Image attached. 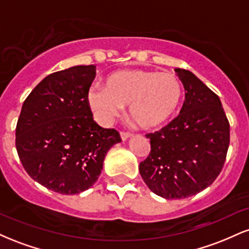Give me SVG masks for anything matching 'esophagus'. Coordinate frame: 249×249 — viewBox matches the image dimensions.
<instances>
[{"mask_svg": "<svg viewBox=\"0 0 249 249\" xmlns=\"http://www.w3.org/2000/svg\"><path fill=\"white\" fill-rule=\"evenodd\" d=\"M132 136L130 132H124V131H122L121 132V138L123 139V141H126V139L130 138V137Z\"/></svg>", "mask_w": 249, "mask_h": 249, "instance_id": "obj_1", "label": "esophagus"}]
</instances>
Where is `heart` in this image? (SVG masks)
<instances>
[{"mask_svg":"<svg viewBox=\"0 0 249 249\" xmlns=\"http://www.w3.org/2000/svg\"><path fill=\"white\" fill-rule=\"evenodd\" d=\"M181 98V82L174 73L142 69L111 72L105 88H92L87 95L99 122L108 124L128 104V115L144 130L165 124L178 110Z\"/></svg>","mask_w":249,"mask_h":249,"instance_id":"heart-1","label":"heart"}]
</instances>
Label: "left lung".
Segmentation results:
<instances>
[{"instance_id": "8db88e82", "label": "left lung", "mask_w": 249, "mask_h": 249, "mask_svg": "<svg viewBox=\"0 0 249 249\" xmlns=\"http://www.w3.org/2000/svg\"><path fill=\"white\" fill-rule=\"evenodd\" d=\"M176 72L185 89L180 115L146 134L151 151L139 164L147 187L165 199L187 198L212 185L230 145V123L219 97L191 71Z\"/></svg>"}]
</instances>
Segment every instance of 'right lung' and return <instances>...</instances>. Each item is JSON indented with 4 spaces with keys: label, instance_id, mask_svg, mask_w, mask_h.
I'll return each mask as SVG.
<instances>
[{
    "label": "right lung",
    "instance_id": "right-lung-1",
    "mask_svg": "<svg viewBox=\"0 0 249 249\" xmlns=\"http://www.w3.org/2000/svg\"><path fill=\"white\" fill-rule=\"evenodd\" d=\"M95 65H77L47 76L22 105L16 150L27 173L61 194L92 186L107 151L122 142L115 128L93 121L87 95Z\"/></svg>",
    "mask_w": 249,
    "mask_h": 249
}]
</instances>
